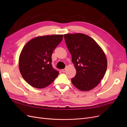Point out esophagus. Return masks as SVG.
<instances>
[{"instance_id": "34e87169", "label": "esophagus", "mask_w": 127, "mask_h": 127, "mask_svg": "<svg viewBox=\"0 0 127 127\" xmlns=\"http://www.w3.org/2000/svg\"><path fill=\"white\" fill-rule=\"evenodd\" d=\"M66 68H64V69H62L63 72H65V71H66Z\"/></svg>"}]
</instances>
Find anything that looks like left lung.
Listing matches in <instances>:
<instances>
[{
  "mask_svg": "<svg viewBox=\"0 0 127 127\" xmlns=\"http://www.w3.org/2000/svg\"><path fill=\"white\" fill-rule=\"evenodd\" d=\"M64 38L76 70L71 83L80 91L91 90L99 83L106 71L104 53L95 41L86 34H67Z\"/></svg>",
  "mask_w": 127,
  "mask_h": 127,
  "instance_id": "8db88e82",
  "label": "left lung"
}]
</instances>
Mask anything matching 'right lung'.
Wrapping results in <instances>:
<instances>
[{
    "label": "right lung",
    "mask_w": 127,
    "mask_h": 127,
    "mask_svg": "<svg viewBox=\"0 0 127 127\" xmlns=\"http://www.w3.org/2000/svg\"><path fill=\"white\" fill-rule=\"evenodd\" d=\"M63 35L38 36L29 41L19 58V68L25 81L37 88L51 84L59 75L52 66L53 50L63 40Z\"/></svg>",
    "instance_id": "right-lung-1"
}]
</instances>
